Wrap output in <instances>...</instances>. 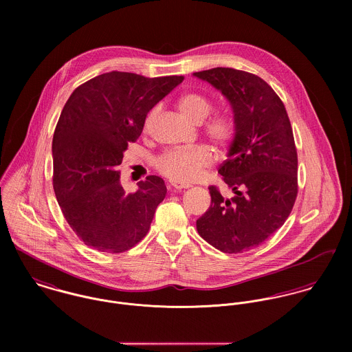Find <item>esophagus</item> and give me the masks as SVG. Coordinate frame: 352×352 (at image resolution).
<instances>
[{"label": "esophagus", "instance_id": "obj_1", "mask_svg": "<svg viewBox=\"0 0 352 352\" xmlns=\"http://www.w3.org/2000/svg\"><path fill=\"white\" fill-rule=\"evenodd\" d=\"M169 184H170L175 190H187V188H190V186H188V184H183V183L173 182V180H170V182H169Z\"/></svg>", "mask_w": 352, "mask_h": 352}]
</instances>
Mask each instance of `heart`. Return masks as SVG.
I'll return each mask as SVG.
<instances>
[{
	"label": "heart",
	"mask_w": 352,
	"mask_h": 352,
	"mask_svg": "<svg viewBox=\"0 0 352 352\" xmlns=\"http://www.w3.org/2000/svg\"><path fill=\"white\" fill-rule=\"evenodd\" d=\"M179 109L192 123L199 124L207 119L212 111V102L199 94H188L179 100ZM154 111L145 120V127H149ZM237 133L236 122L229 115H215L206 124V135L217 148L229 146ZM214 160L212 151L207 146L198 145L188 149H172L162 153L155 160L158 172L179 183L197 180Z\"/></svg>",
	"instance_id": "heart-1"
}]
</instances>
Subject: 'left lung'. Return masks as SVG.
Returning <instances> with one entry per match:
<instances>
[{
	"instance_id": "8db88e82",
	"label": "left lung",
	"mask_w": 352,
	"mask_h": 352,
	"mask_svg": "<svg viewBox=\"0 0 352 352\" xmlns=\"http://www.w3.org/2000/svg\"><path fill=\"white\" fill-rule=\"evenodd\" d=\"M229 100L237 133L218 173L233 191L208 187L211 204L197 221L201 239L225 253L261 245L290 215L298 194V157L286 108L260 77L230 67L194 73Z\"/></svg>"
}]
</instances>
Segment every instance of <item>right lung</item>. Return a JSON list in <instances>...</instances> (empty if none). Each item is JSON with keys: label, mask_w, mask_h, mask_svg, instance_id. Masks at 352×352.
<instances>
[{"label": "right lung", "mask_w": 352, "mask_h": 352, "mask_svg": "<svg viewBox=\"0 0 352 352\" xmlns=\"http://www.w3.org/2000/svg\"><path fill=\"white\" fill-rule=\"evenodd\" d=\"M183 80L109 72L76 88L66 101L52 138V186L65 219L85 245L122 253L149 232L166 194L164 180L148 176L126 194L116 168L140 138L148 112Z\"/></svg>", "instance_id": "obj_1"}]
</instances>
